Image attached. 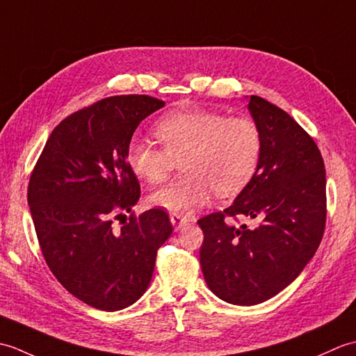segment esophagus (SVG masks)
Returning a JSON list of instances; mask_svg holds the SVG:
<instances>
[{"instance_id": "1", "label": "esophagus", "mask_w": 356, "mask_h": 356, "mask_svg": "<svg viewBox=\"0 0 356 356\" xmlns=\"http://www.w3.org/2000/svg\"><path fill=\"white\" fill-rule=\"evenodd\" d=\"M170 220H171V223H172L174 228L179 229V228H182V226L188 222V218H186V217H184L182 214L172 213V214L170 216Z\"/></svg>"}]
</instances>
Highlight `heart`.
I'll list each match as a JSON object with an SVG mask.
<instances>
[{
  "instance_id": "b5f03b06",
  "label": "heart",
  "mask_w": 356,
  "mask_h": 356,
  "mask_svg": "<svg viewBox=\"0 0 356 356\" xmlns=\"http://www.w3.org/2000/svg\"><path fill=\"white\" fill-rule=\"evenodd\" d=\"M154 131L163 148L134 138L127 147V161L136 176L161 184L182 157V176L149 195L153 205L171 213H190L213 190L222 197L238 194L259 166L261 134L249 118L184 110L163 118Z\"/></svg>"
}]
</instances>
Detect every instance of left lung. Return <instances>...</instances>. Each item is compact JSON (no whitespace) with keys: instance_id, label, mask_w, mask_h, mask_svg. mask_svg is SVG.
Returning a JSON list of instances; mask_svg holds the SVG:
<instances>
[{"instance_id":"8db88e82","label":"left lung","mask_w":356,"mask_h":356,"mask_svg":"<svg viewBox=\"0 0 356 356\" xmlns=\"http://www.w3.org/2000/svg\"><path fill=\"white\" fill-rule=\"evenodd\" d=\"M248 110L261 134L257 171L237 199L197 222L208 287L231 305L263 303L297 278L318 249L326 226V170L314 139L260 96ZM251 216L255 229L225 222Z\"/></svg>"}]
</instances>
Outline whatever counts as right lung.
<instances>
[{"mask_svg": "<svg viewBox=\"0 0 356 356\" xmlns=\"http://www.w3.org/2000/svg\"><path fill=\"white\" fill-rule=\"evenodd\" d=\"M163 101L110 96L55 127L30 176L27 202L51 274L86 305L115 312L136 303L151 282L157 249L172 225L161 208L131 213L140 185L127 147ZM131 214L120 229L112 222Z\"/></svg>", "mask_w": 356, "mask_h": 356, "instance_id": "obj_1", "label": "right lung"}]
</instances>
